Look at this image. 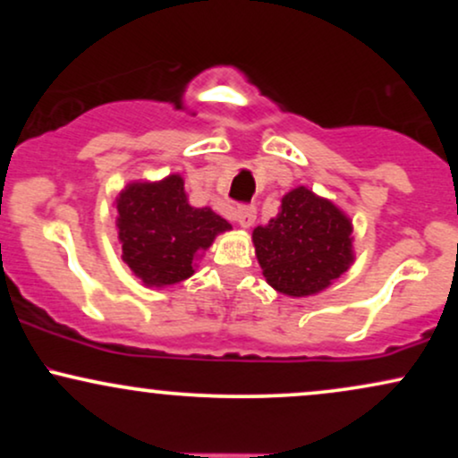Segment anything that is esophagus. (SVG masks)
Listing matches in <instances>:
<instances>
[{"mask_svg":"<svg viewBox=\"0 0 458 458\" xmlns=\"http://www.w3.org/2000/svg\"><path fill=\"white\" fill-rule=\"evenodd\" d=\"M233 219L241 225V228H250V225L256 222V208L254 207H239L233 213Z\"/></svg>","mask_w":458,"mask_h":458,"instance_id":"obj_1","label":"esophagus"}]
</instances>
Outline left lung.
Returning <instances> with one entry per match:
<instances>
[{
  "label": "left lung",
  "mask_w": 458,
  "mask_h": 458,
  "mask_svg": "<svg viewBox=\"0 0 458 458\" xmlns=\"http://www.w3.org/2000/svg\"><path fill=\"white\" fill-rule=\"evenodd\" d=\"M267 284L286 297L318 295L355 262L353 222L343 208L299 185L280 213L251 233Z\"/></svg>",
  "instance_id": "1"
}]
</instances>
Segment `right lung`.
I'll use <instances>...</instances> for the list:
<instances>
[{"label":"right lung","mask_w":458,"mask_h":458,"mask_svg":"<svg viewBox=\"0 0 458 458\" xmlns=\"http://www.w3.org/2000/svg\"><path fill=\"white\" fill-rule=\"evenodd\" d=\"M114 204L123 260L146 288L191 277L213 241L233 230L211 207L189 204L181 174L129 182Z\"/></svg>","instance_id":"obj_1"}]
</instances>
